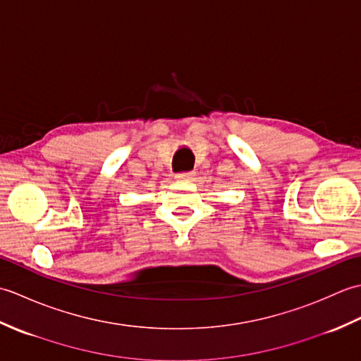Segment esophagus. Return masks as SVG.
<instances>
[{"instance_id": "1", "label": "esophagus", "mask_w": 361, "mask_h": 361, "mask_svg": "<svg viewBox=\"0 0 361 361\" xmlns=\"http://www.w3.org/2000/svg\"><path fill=\"white\" fill-rule=\"evenodd\" d=\"M194 176H195L194 172H183V173L176 175V178L183 180V181H190V180H194Z\"/></svg>"}]
</instances>
